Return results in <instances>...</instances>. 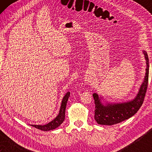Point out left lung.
<instances>
[{
  "instance_id": "1",
  "label": "left lung",
  "mask_w": 152,
  "mask_h": 152,
  "mask_svg": "<svg viewBox=\"0 0 152 152\" xmlns=\"http://www.w3.org/2000/svg\"><path fill=\"white\" fill-rule=\"evenodd\" d=\"M143 53L146 60V73L138 93L133 100L124 103H108L104 105L101 102V97H99L97 93L93 94L95 104L94 117L99 124L113 125L120 123L134 115L141 107L146 94L149 79V58L145 50Z\"/></svg>"
}]
</instances>
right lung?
<instances>
[{
    "instance_id": "add662e5",
    "label": "right lung",
    "mask_w": 152,
    "mask_h": 152,
    "mask_svg": "<svg viewBox=\"0 0 152 152\" xmlns=\"http://www.w3.org/2000/svg\"><path fill=\"white\" fill-rule=\"evenodd\" d=\"M70 92H68L65 95V96L64 97V98L62 99V102H61L59 113L55 119L52 120V121L50 122H49V123L45 124V125H35V124H31V126H34V127L38 129L47 132V131L55 129L57 128L58 126L61 125L62 122L64 121V119H65V111H66V104H67L68 97H70Z\"/></svg>"
}]
</instances>
